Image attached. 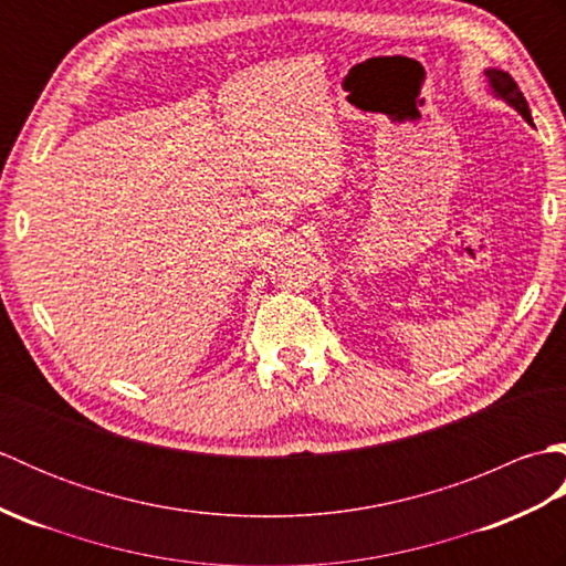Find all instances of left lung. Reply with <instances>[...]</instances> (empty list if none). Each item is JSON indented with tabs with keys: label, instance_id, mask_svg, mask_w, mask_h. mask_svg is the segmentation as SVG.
I'll use <instances>...</instances> for the list:
<instances>
[{
	"label": "left lung",
	"instance_id": "obj_1",
	"mask_svg": "<svg viewBox=\"0 0 566 566\" xmlns=\"http://www.w3.org/2000/svg\"><path fill=\"white\" fill-rule=\"evenodd\" d=\"M484 77L489 82V92L494 94L496 99L506 102L509 106H513L515 112H518L527 124H533V116H531V106H527L523 92L518 90V84L513 82V77L509 72H503L499 67H486L484 70Z\"/></svg>",
	"mask_w": 566,
	"mask_h": 566
}]
</instances>
